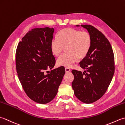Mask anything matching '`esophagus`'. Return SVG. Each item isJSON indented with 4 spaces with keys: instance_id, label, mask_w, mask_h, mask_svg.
<instances>
[{
    "instance_id": "34e87169",
    "label": "esophagus",
    "mask_w": 125,
    "mask_h": 125,
    "mask_svg": "<svg viewBox=\"0 0 125 125\" xmlns=\"http://www.w3.org/2000/svg\"><path fill=\"white\" fill-rule=\"evenodd\" d=\"M65 71H66V72H67V73L70 72V71H71L70 69L69 68H65Z\"/></svg>"
}]
</instances>
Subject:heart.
Here are the masks:
<instances>
[{
    "instance_id": "b5f03b06",
    "label": "heart",
    "mask_w": 125,
    "mask_h": 125,
    "mask_svg": "<svg viewBox=\"0 0 125 125\" xmlns=\"http://www.w3.org/2000/svg\"><path fill=\"white\" fill-rule=\"evenodd\" d=\"M91 44L92 38L89 33L69 28L60 31L57 37L52 38L50 49L52 54L57 56L66 48L67 52L57 58V64L70 67L77 58L82 60L86 56Z\"/></svg>"
}]
</instances>
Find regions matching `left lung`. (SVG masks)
<instances>
[{"mask_svg":"<svg viewBox=\"0 0 125 125\" xmlns=\"http://www.w3.org/2000/svg\"><path fill=\"white\" fill-rule=\"evenodd\" d=\"M81 26L91 35L92 44L86 56L79 63L84 72L71 71L74 76L72 87L79 100L90 104L107 91L115 73V56L109 41L101 31L90 25Z\"/></svg>","mask_w":125,"mask_h":125,"instance_id":"8db88e82","label":"left lung"}]
</instances>
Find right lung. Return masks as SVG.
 Returning <instances> with one entry per match:
<instances>
[{
	"label": "right lung",
	"instance_id": "1",
	"mask_svg": "<svg viewBox=\"0 0 125 125\" xmlns=\"http://www.w3.org/2000/svg\"><path fill=\"white\" fill-rule=\"evenodd\" d=\"M54 31V28L49 27L32 29L22 38L16 50L19 81L28 97L39 104H47L54 99L65 73L62 66L44 73L55 64L50 49Z\"/></svg>",
	"mask_w": 125,
	"mask_h": 125
}]
</instances>
